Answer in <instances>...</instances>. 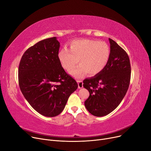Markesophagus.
<instances>
[{"label":"esophagus","mask_w":151,"mask_h":151,"mask_svg":"<svg viewBox=\"0 0 151 151\" xmlns=\"http://www.w3.org/2000/svg\"><path fill=\"white\" fill-rule=\"evenodd\" d=\"M78 84V88L79 89H81L83 87V83L81 80H78L77 81Z\"/></svg>","instance_id":"obj_1"}]
</instances>
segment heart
Segmentation results:
<instances>
[{
  "label": "heart",
  "instance_id": "b5f03b06",
  "mask_svg": "<svg viewBox=\"0 0 151 151\" xmlns=\"http://www.w3.org/2000/svg\"><path fill=\"white\" fill-rule=\"evenodd\" d=\"M110 56L109 46L105 42L90 39H79L71 42L69 50L61 49L58 58L62 67L69 71L78 62L80 65L70 71L76 78H81L86 73L96 75L104 70Z\"/></svg>",
  "mask_w": 151,
  "mask_h": 151
}]
</instances>
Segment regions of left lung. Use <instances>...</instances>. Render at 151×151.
I'll return each instance as SVG.
<instances>
[{
	"instance_id": "1",
	"label": "left lung",
	"mask_w": 151,
	"mask_h": 151,
	"mask_svg": "<svg viewBox=\"0 0 151 151\" xmlns=\"http://www.w3.org/2000/svg\"><path fill=\"white\" fill-rule=\"evenodd\" d=\"M110 56L101 72L83 81V86L89 92L84 105L88 111L97 117L111 113L120 104L129 89L131 66L129 57L124 50L109 38Z\"/></svg>"
}]
</instances>
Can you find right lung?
Masks as SVG:
<instances>
[{
    "label": "right lung",
    "instance_id": "right-lung-1",
    "mask_svg": "<svg viewBox=\"0 0 151 151\" xmlns=\"http://www.w3.org/2000/svg\"><path fill=\"white\" fill-rule=\"evenodd\" d=\"M59 47L55 37L44 39L25 51L19 65L21 92L36 111L46 117L60 114L78 86L62 67Z\"/></svg>",
    "mask_w": 151,
    "mask_h": 151
}]
</instances>
